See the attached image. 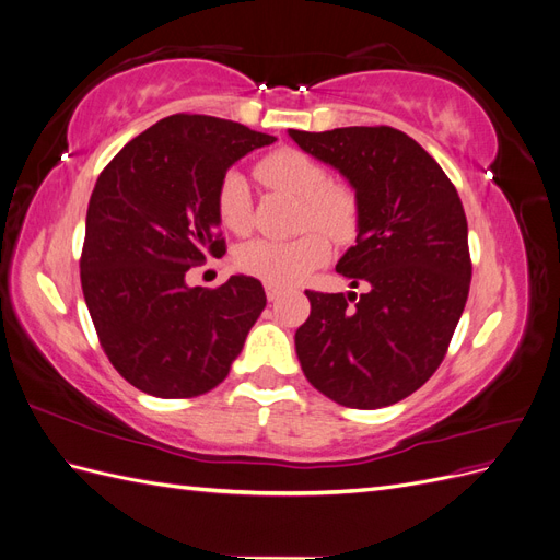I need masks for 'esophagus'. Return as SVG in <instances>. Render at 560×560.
Wrapping results in <instances>:
<instances>
[{
    "mask_svg": "<svg viewBox=\"0 0 560 560\" xmlns=\"http://www.w3.org/2000/svg\"><path fill=\"white\" fill-rule=\"evenodd\" d=\"M264 287H266V296H268V301H276V299L284 292L280 284H270V282H266Z\"/></svg>",
    "mask_w": 560,
    "mask_h": 560,
    "instance_id": "34e87169",
    "label": "esophagus"
}]
</instances>
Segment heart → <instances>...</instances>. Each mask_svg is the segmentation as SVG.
<instances>
[{"mask_svg": "<svg viewBox=\"0 0 560 560\" xmlns=\"http://www.w3.org/2000/svg\"><path fill=\"white\" fill-rule=\"evenodd\" d=\"M257 177L268 189L301 200V226L319 229L336 243H348L360 224V200L352 186L329 179L327 167L299 149L284 147L266 154ZM214 210L219 224L233 233H247L252 226V196L241 173H226L217 186ZM322 232V233H323ZM320 233V234H322ZM318 231H306L292 241H249L235 264L247 276L270 284H294L329 257V243Z\"/></svg>", "mask_w": 560, "mask_h": 560, "instance_id": "obj_1", "label": "heart"}]
</instances>
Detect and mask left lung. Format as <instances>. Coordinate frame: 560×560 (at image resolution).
Instances as JSON below:
<instances>
[{"mask_svg":"<svg viewBox=\"0 0 560 560\" xmlns=\"http://www.w3.org/2000/svg\"><path fill=\"white\" fill-rule=\"evenodd\" d=\"M358 194V245L336 270L364 294L306 292L294 343L303 374L348 409L409 397L442 364L471 280L467 217L453 182L409 135L389 126L290 130Z\"/></svg>","mask_w":560,"mask_h":560,"instance_id":"8db88e82","label":"left lung"}]
</instances>
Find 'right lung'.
<instances>
[{
  "label": "right lung",
  "mask_w": 560,
  "mask_h": 560,
  "mask_svg": "<svg viewBox=\"0 0 560 560\" xmlns=\"http://www.w3.org/2000/svg\"><path fill=\"white\" fill-rule=\"evenodd\" d=\"M273 135L226 118L173 114L130 140L100 173L86 214L81 290L100 346L130 385L189 399L222 383L266 308L257 278L186 284L222 257L217 186Z\"/></svg>",
  "instance_id": "right-lung-1"
}]
</instances>
